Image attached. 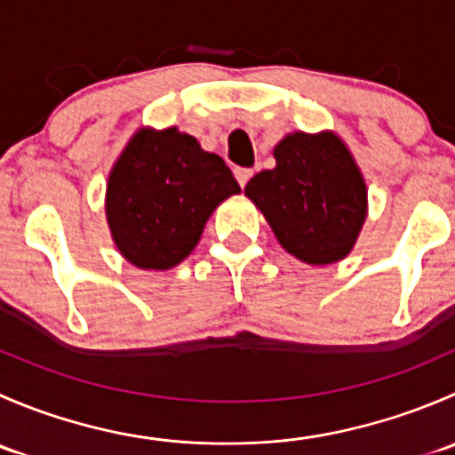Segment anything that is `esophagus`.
<instances>
[{
    "label": "esophagus",
    "mask_w": 455,
    "mask_h": 455,
    "mask_svg": "<svg viewBox=\"0 0 455 455\" xmlns=\"http://www.w3.org/2000/svg\"><path fill=\"white\" fill-rule=\"evenodd\" d=\"M253 176V169H235V178L240 182V187H246V182Z\"/></svg>",
    "instance_id": "obj_1"
}]
</instances>
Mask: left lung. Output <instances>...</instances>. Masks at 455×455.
<instances>
[{"mask_svg": "<svg viewBox=\"0 0 455 455\" xmlns=\"http://www.w3.org/2000/svg\"><path fill=\"white\" fill-rule=\"evenodd\" d=\"M275 169L255 173L244 194L261 209L279 244L308 264H332L355 246L368 209L363 176L332 134L286 136Z\"/></svg>", "mask_w": 455, "mask_h": 455, "instance_id": "left-lung-1", "label": "left lung"}]
</instances>
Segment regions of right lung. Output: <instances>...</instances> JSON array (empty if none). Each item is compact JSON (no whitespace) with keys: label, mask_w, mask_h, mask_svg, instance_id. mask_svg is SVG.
<instances>
[{"label":"right lung","mask_w":455,"mask_h":455,"mask_svg":"<svg viewBox=\"0 0 455 455\" xmlns=\"http://www.w3.org/2000/svg\"><path fill=\"white\" fill-rule=\"evenodd\" d=\"M237 191L231 169L194 136L145 130L114 164L105 209L132 264L167 270L194 251L215 206Z\"/></svg>","instance_id":"add662e5"}]
</instances>
